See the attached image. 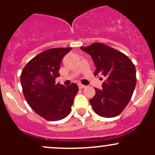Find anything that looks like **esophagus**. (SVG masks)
Listing matches in <instances>:
<instances>
[{"mask_svg":"<svg viewBox=\"0 0 155 155\" xmlns=\"http://www.w3.org/2000/svg\"><path fill=\"white\" fill-rule=\"evenodd\" d=\"M85 87H86V86H85V85H82V84H79V88H81V89H82V88H85Z\"/></svg>","mask_w":155,"mask_h":155,"instance_id":"1","label":"esophagus"}]
</instances>
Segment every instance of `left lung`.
Listing matches in <instances>:
<instances>
[{
	"instance_id": "obj_1",
	"label": "left lung",
	"mask_w": 155,
	"mask_h": 155,
	"mask_svg": "<svg viewBox=\"0 0 155 155\" xmlns=\"http://www.w3.org/2000/svg\"><path fill=\"white\" fill-rule=\"evenodd\" d=\"M81 49L90 54L96 70L94 76L102 74L107 80L102 89L90 100L94 111L100 116L113 118L119 115L132 97L137 84L136 68L129 58L119 51L94 43Z\"/></svg>"
}]
</instances>
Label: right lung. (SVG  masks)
Instances as JSON below:
<instances>
[{
	"mask_svg": "<svg viewBox=\"0 0 155 155\" xmlns=\"http://www.w3.org/2000/svg\"><path fill=\"white\" fill-rule=\"evenodd\" d=\"M72 48H50L40 53L25 65L21 74L23 94L31 109L48 121L68 116L79 91L72 83L64 86L55 83L63 58Z\"/></svg>",
	"mask_w": 155,
	"mask_h": 155,
	"instance_id": "obj_1",
	"label": "right lung"
}]
</instances>
